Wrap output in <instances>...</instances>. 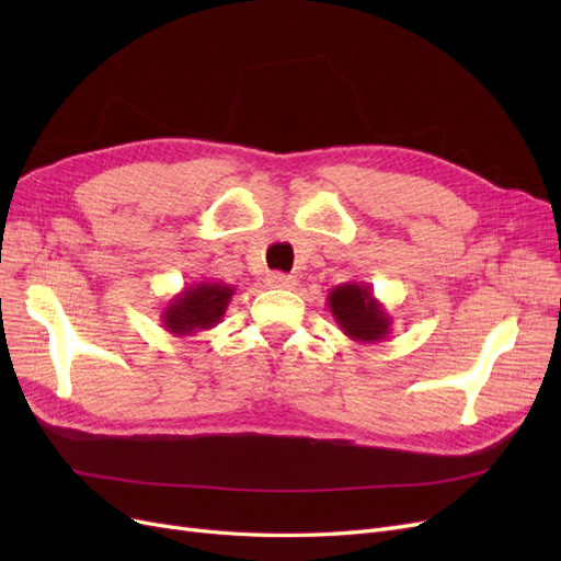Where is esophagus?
I'll return each mask as SVG.
<instances>
[{
	"label": "esophagus",
	"instance_id": "obj_1",
	"mask_svg": "<svg viewBox=\"0 0 561 561\" xmlns=\"http://www.w3.org/2000/svg\"><path fill=\"white\" fill-rule=\"evenodd\" d=\"M266 285L268 287H276V290H293L297 285V280L293 276H285V274H268L266 276Z\"/></svg>",
	"mask_w": 561,
	"mask_h": 561
}]
</instances>
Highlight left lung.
Wrapping results in <instances>:
<instances>
[{
    "instance_id": "1",
    "label": "left lung",
    "mask_w": 561,
    "mask_h": 561,
    "mask_svg": "<svg viewBox=\"0 0 561 561\" xmlns=\"http://www.w3.org/2000/svg\"><path fill=\"white\" fill-rule=\"evenodd\" d=\"M328 309L353 342L375 344L390 334V316L365 283H342L328 293Z\"/></svg>"
}]
</instances>
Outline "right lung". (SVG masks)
Listing matches in <instances>:
<instances>
[{"mask_svg":"<svg viewBox=\"0 0 561 561\" xmlns=\"http://www.w3.org/2000/svg\"><path fill=\"white\" fill-rule=\"evenodd\" d=\"M236 287L219 280H198L186 285L161 311L165 332L175 336H192L196 332L210 330L222 322Z\"/></svg>","mask_w":561,"mask_h":561,"instance_id":"obj_1","label":"right lung"}]
</instances>
